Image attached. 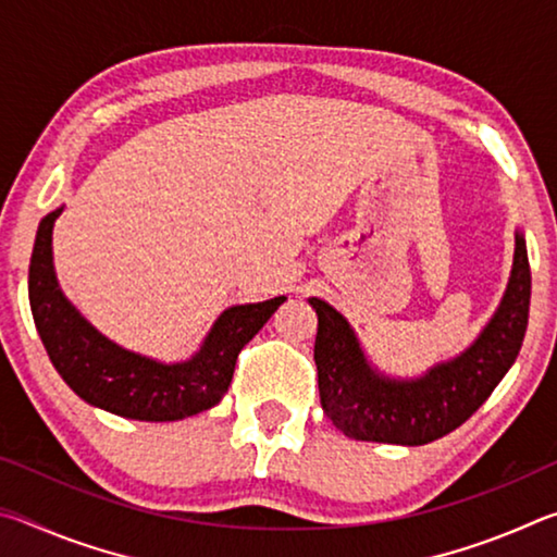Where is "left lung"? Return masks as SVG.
<instances>
[{"label":"left lung","mask_w":557,"mask_h":557,"mask_svg":"<svg viewBox=\"0 0 557 557\" xmlns=\"http://www.w3.org/2000/svg\"><path fill=\"white\" fill-rule=\"evenodd\" d=\"M309 305L319 319L314 363L326 418L354 440L428 445L482 408L521 351L531 307L525 238L516 233L511 277L492 322L457 358L432 366L420 379L375 371L344 314L317 297Z\"/></svg>","instance_id":"left-lung-1"}]
</instances>
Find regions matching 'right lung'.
Instances as JSON below:
<instances>
[{"instance_id":"obj_1","label":"right lung","mask_w":557,"mask_h":557,"mask_svg":"<svg viewBox=\"0 0 557 557\" xmlns=\"http://www.w3.org/2000/svg\"><path fill=\"white\" fill-rule=\"evenodd\" d=\"M61 211L63 206L41 219L29 265L34 324L61 379L78 398L129 420H184L219 405L231 385L240 348L287 297L228 307L188 361L162 363L127 351L81 317L59 287L51 235Z\"/></svg>"}]
</instances>
